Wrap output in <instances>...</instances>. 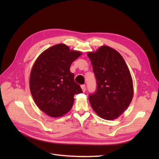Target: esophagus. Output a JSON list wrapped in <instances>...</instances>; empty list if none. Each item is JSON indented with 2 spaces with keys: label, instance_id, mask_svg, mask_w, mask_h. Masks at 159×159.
Listing matches in <instances>:
<instances>
[{
  "label": "esophagus",
  "instance_id": "34e87169",
  "mask_svg": "<svg viewBox=\"0 0 159 159\" xmlns=\"http://www.w3.org/2000/svg\"><path fill=\"white\" fill-rule=\"evenodd\" d=\"M81 89H82V91H83V92H85V90H86V87H85V85H81Z\"/></svg>",
  "mask_w": 159,
  "mask_h": 159
}]
</instances>
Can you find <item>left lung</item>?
I'll use <instances>...</instances> for the list:
<instances>
[{
	"mask_svg": "<svg viewBox=\"0 0 159 159\" xmlns=\"http://www.w3.org/2000/svg\"><path fill=\"white\" fill-rule=\"evenodd\" d=\"M97 81V89L90 94L91 107L101 118L113 120L120 116L133 97V80L121 55L107 46L88 52Z\"/></svg>",
	"mask_w": 159,
	"mask_h": 159,
	"instance_id": "obj_1",
	"label": "left lung"
}]
</instances>
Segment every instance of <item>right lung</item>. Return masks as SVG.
Instances as JSON below:
<instances>
[{
    "label": "right lung",
    "mask_w": 159,
    "mask_h": 159,
    "mask_svg": "<svg viewBox=\"0 0 159 159\" xmlns=\"http://www.w3.org/2000/svg\"><path fill=\"white\" fill-rule=\"evenodd\" d=\"M81 52L64 44L53 46L38 57L30 76V89L36 104L52 117H59L71 109L74 95L82 93L70 70Z\"/></svg>",
    "instance_id": "1"
}]
</instances>
